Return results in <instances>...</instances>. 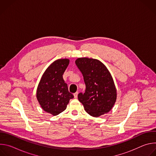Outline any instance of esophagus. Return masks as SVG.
<instances>
[{"label": "esophagus", "mask_w": 156, "mask_h": 156, "mask_svg": "<svg viewBox=\"0 0 156 156\" xmlns=\"http://www.w3.org/2000/svg\"><path fill=\"white\" fill-rule=\"evenodd\" d=\"M78 92H76L75 93H74L73 96H74V98H75V99H76V98H78Z\"/></svg>", "instance_id": "34e87169"}]
</instances>
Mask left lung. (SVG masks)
Wrapping results in <instances>:
<instances>
[{"mask_svg":"<svg viewBox=\"0 0 156 156\" xmlns=\"http://www.w3.org/2000/svg\"><path fill=\"white\" fill-rule=\"evenodd\" d=\"M75 63L86 85L85 93L78 95L79 101L86 112L93 117H98L107 114L117 99L115 86L109 71L97 59L78 58Z\"/></svg>","mask_w":156,"mask_h":156,"instance_id":"left-lung-1","label":"left lung"}]
</instances>
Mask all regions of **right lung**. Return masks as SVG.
Segmentation results:
<instances>
[{"instance_id": "1", "label": "right lung", "mask_w": 156, "mask_h": 156, "mask_svg": "<svg viewBox=\"0 0 156 156\" xmlns=\"http://www.w3.org/2000/svg\"><path fill=\"white\" fill-rule=\"evenodd\" d=\"M67 58L54 61L42 75L38 84L36 98L42 108L52 115L64 111L70 99L74 98L69 91L63 74L69 64Z\"/></svg>"}]
</instances>
